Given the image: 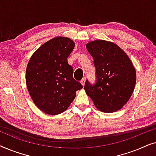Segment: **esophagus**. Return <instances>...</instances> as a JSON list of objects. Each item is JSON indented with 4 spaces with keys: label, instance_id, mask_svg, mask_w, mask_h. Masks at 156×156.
Returning a JSON list of instances; mask_svg holds the SVG:
<instances>
[{
    "label": "esophagus",
    "instance_id": "34e87169",
    "mask_svg": "<svg viewBox=\"0 0 156 156\" xmlns=\"http://www.w3.org/2000/svg\"><path fill=\"white\" fill-rule=\"evenodd\" d=\"M85 81H86V77H83V79L81 80V84H82V86H84L85 84Z\"/></svg>",
    "mask_w": 156,
    "mask_h": 156
}]
</instances>
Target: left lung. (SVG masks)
Segmentation results:
<instances>
[{"instance_id":"left-lung-1","label":"left lung","mask_w":156,"mask_h":156,"mask_svg":"<svg viewBox=\"0 0 156 156\" xmlns=\"http://www.w3.org/2000/svg\"><path fill=\"white\" fill-rule=\"evenodd\" d=\"M86 48L93 57L97 78L94 85L86 81V94L101 112H117L129 101L135 88L136 72L133 63L112 42L94 40Z\"/></svg>"}]
</instances>
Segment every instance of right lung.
I'll return each mask as SVG.
<instances>
[{
  "instance_id": "obj_1",
  "label": "right lung",
  "mask_w": 156,
  "mask_h": 156,
  "mask_svg": "<svg viewBox=\"0 0 156 156\" xmlns=\"http://www.w3.org/2000/svg\"><path fill=\"white\" fill-rule=\"evenodd\" d=\"M74 42L56 37L42 44L27 65L25 81L34 104L42 112L57 115L66 111L82 85L73 78V68L67 58Z\"/></svg>"
}]
</instances>
